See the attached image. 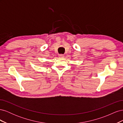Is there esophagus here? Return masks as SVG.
I'll list each match as a JSON object with an SVG mask.
<instances>
[{"mask_svg": "<svg viewBox=\"0 0 123 123\" xmlns=\"http://www.w3.org/2000/svg\"><path fill=\"white\" fill-rule=\"evenodd\" d=\"M58 56L59 57H62V58L64 57V55H63V54H59Z\"/></svg>", "mask_w": 123, "mask_h": 123, "instance_id": "34e87169", "label": "esophagus"}]
</instances>
